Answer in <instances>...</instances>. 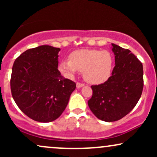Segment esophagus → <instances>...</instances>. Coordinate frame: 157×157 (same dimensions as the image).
<instances>
[{
  "mask_svg": "<svg viewBox=\"0 0 157 157\" xmlns=\"http://www.w3.org/2000/svg\"><path fill=\"white\" fill-rule=\"evenodd\" d=\"M76 86H77V89H80V88L83 87V86H85V85H84L83 83H81V82H77Z\"/></svg>",
  "mask_w": 157,
  "mask_h": 157,
  "instance_id": "1",
  "label": "esophagus"
}]
</instances>
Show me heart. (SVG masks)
I'll list each match as a JSON object with an SVG mask.
<instances>
[{
    "label": "heart",
    "mask_w": 157,
    "mask_h": 157,
    "mask_svg": "<svg viewBox=\"0 0 157 157\" xmlns=\"http://www.w3.org/2000/svg\"><path fill=\"white\" fill-rule=\"evenodd\" d=\"M113 67V60L109 52L79 49L71 52L68 60L61 61L58 68L67 77H72L79 71L87 82L101 84L110 78Z\"/></svg>",
    "instance_id": "b5f03b06"
}]
</instances>
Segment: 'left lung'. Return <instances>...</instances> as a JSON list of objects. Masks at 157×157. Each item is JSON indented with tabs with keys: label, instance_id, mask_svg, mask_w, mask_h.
I'll list each match as a JSON object with an SVG mask.
<instances>
[{
	"label": "left lung",
	"instance_id": "obj_1",
	"mask_svg": "<svg viewBox=\"0 0 157 157\" xmlns=\"http://www.w3.org/2000/svg\"><path fill=\"white\" fill-rule=\"evenodd\" d=\"M115 66L104 83L91 86L90 109L102 121L114 122L126 116L136 105L143 89L142 63L131 51L112 44Z\"/></svg>",
	"mask_w": 157,
	"mask_h": 157
}]
</instances>
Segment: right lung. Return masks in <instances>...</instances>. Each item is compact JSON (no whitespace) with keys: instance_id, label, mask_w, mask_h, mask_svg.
Returning <instances> with one entry per match:
<instances>
[{"instance_id":"obj_1","label":"right lung","mask_w":157,"mask_h":157,"mask_svg":"<svg viewBox=\"0 0 157 157\" xmlns=\"http://www.w3.org/2000/svg\"><path fill=\"white\" fill-rule=\"evenodd\" d=\"M60 48L44 45L25 51L14 62L11 92L27 117L49 122L62 114L76 83L61 76L58 69Z\"/></svg>"}]
</instances>
